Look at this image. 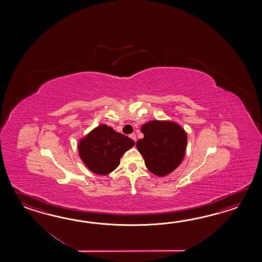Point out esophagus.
<instances>
[{
	"mask_svg": "<svg viewBox=\"0 0 262 262\" xmlns=\"http://www.w3.org/2000/svg\"><path fill=\"white\" fill-rule=\"evenodd\" d=\"M129 137H130L131 139H133L134 141H137V136H136L135 134H131Z\"/></svg>",
	"mask_w": 262,
	"mask_h": 262,
	"instance_id": "1",
	"label": "esophagus"
}]
</instances>
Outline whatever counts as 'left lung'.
Here are the masks:
<instances>
[{
	"mask_svg": "<svg viewBox=\"0 0 262 262\" xmlns=\"http://www.w3.org/2000/svg\"><path fill=\"white\" fill-rule=\"evenodd\" d=\"M143 139L137 148L150 172L165 176L178 167L184 159L187 136L184 129L172 122L150 121L141 127Z\"/></svg>",
	"mask_w": 262,
	"mask_h": 262,
	"instance_id": "1",
	"label": "left lung"
}]
</instances>
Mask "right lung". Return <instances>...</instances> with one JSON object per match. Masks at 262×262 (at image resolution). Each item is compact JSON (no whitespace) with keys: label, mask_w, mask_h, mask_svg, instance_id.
I'll return each instance as SVG.
<instances>
[{"label":"right lung","mask_w":262,"mask_h":262,"mask_svg":"<svg viewBox=\"0 0 262 262\" xmlns=\"http://www.w3.org/2000/svg\"><path fill=\"white\" fill-rule=\"evenodd\" d=\"M135 145L133 139L101 124L78 143V152L91 171L106 175L120 164L123 154Z\"/></svg>","instance_id":"add662e5"}]
</instances>
